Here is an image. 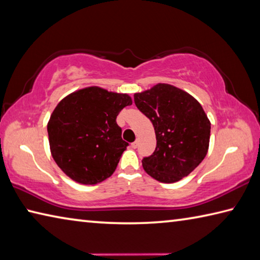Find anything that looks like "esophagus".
Here are the masks:
<instances>
[{
  "mask_svg": "<svg viewBox=\"0 0 260 260\" xmlns=\"http://www.w3.org/2000/svg\"><path fill=\"white\" fill-rule=\"evenodd\" d=\"M131 147H132V148H137V147H138V141H134V143H132L131 144Z\"/></svg>",
  "mask_w": 260,
  "mask_h": 260,
  "instance_id": "34e87169",
  "label": "esophagus"
}]
</instances>
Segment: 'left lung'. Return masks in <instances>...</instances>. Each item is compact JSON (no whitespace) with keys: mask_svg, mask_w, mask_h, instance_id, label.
<instances>
[{"mask_svg":"<svg viewBox=\"0 0 260 260\" xmlns=\"http://www.w3.org/2000/svg\"><path fill=\"white\" fill-rule=\"evenodd\" d=\"M135 104L154 125L156 149L143 159L151 178L163 183L188 176L207 155L210 121L194 97L169 84L135 94Z\"/></svg>","mask_w":260,"mask_h":260,"instance_id":"left-lung-1","label":"left lung"}]
</instances>
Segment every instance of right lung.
I'll return each instance as SVG.
<instances>
[{
	"label": "right lung",
	"instance_id": "right-lung-1",
	"mask_svg": "<svg viewBox=\"0 0 260 260\" xmlns=\"http://www.w3.org/2000/svg\"><path fill=\"white\" fill-rule=\"evenodd\" d=\"M132 104L128 94L91 86L66 96L47 123L53 159L80 184H97L113 174L128 143L116 116Z\"/></svg>",
	"mask_w": 260,
	"mask_h": 260
}]
</instances>
